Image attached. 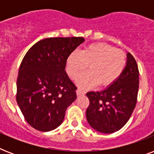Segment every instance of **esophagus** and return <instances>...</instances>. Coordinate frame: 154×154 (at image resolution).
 <instances>
[{
  "instance_id": "esophagus-1",
  "label": "esophagus",
  "mask_w": 154,
  "mask_h": 154,
  "mask_svg": "<svg viewBox=\"0 0 154 154\" xmlns=\"http://www.w3.org/2000/svg\"><path fill=\"white\" fill-rule=\"evenodd\" d=\"M76 93H77V95H83V94H85V92L83 91V90L81 89H77V91H76Z\"/></svg>"
}]
</instances>
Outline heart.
Masks as SVG:
<instances>
[{
    "instance_id": "obj_1",
    "label": "heart",
    "mask_w": 154,
    "mask_h": 154,
    "mask_svg": "<svg viewBox=\"0 0 154 154\" xmlns=\"http://www.w3.org/2000/svg\"><path fill=\"white\" fill-rule=\"evenodd\" d=\"M89 65L88 72L78 81L84 88L95 86H109L120 77L126 65L124 53L118 51L109 45L97 43L85 47L78 53L74 51L68 57L65 69L72 79L77 80L82 76Z\"/></svg>"
}]
</instances>
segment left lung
<instances>
[{"label": "left lung", "mask_w": 154, "mask_h": 154, "mask_svg": "<svg viewBox=\"0 0 154 154\" xmlns=\"http://www.w3.org/2000/svg\"><path fill=\"white\" fill-rule=\"evenodd\" d=\"M139 70L136 60L127 53L126 66L116 82L98 92H88L87 121L92 128L104 134L121 129L131 117L137 100Z\"/></svg>", "instance_id": "8db88e82"}]
</instances>
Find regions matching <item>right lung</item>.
I'll use <instances>...</instances> for the list:
<instances>
[{"mask_svg": "<svg viewBox=\"0 0 154 154\" xmlns=\"http://www.w3.org/2000/svg\"><path fill=\"white\" fill-rule=\"evenodd\" d=\"M81 37H50L33 45L20 63L17 101L26 122L42 132L62 123L65 111L77 98V87L65 72L66 60Z\"/></svg>", "mask_w": 154, "mask_h": 154, "instance_id": "obj_1", "label": "right lung"}]
</instances>
